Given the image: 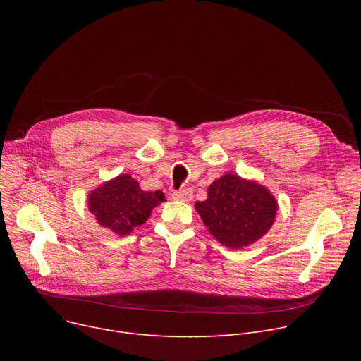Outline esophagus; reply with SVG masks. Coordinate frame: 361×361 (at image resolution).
I'll return each instance as SVG.
<instances>
[{
  "instance_id": "obj_1",
  "label": "esophagus",
  "mask_w": 361,
  "mask_h": 361,
  "mask_svg": "<svg viewBox=\"0 0 361 361\" xmlns=\"http://www.w3.org/2000/svg\"><path fill=\"white\" fill-rule=\"evenodd\" d=\"M173 198L178 201H190L192 198V190L191 188H183L173 192Z\"/></svg>"
}]
</instances>
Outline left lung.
<instances>
[{"mask_svg":"<svg viewBox=\"0 0 361 361\" xmlns=\"http://www.w3.org/2000/svg\"><path fill=\"white\" fill-rule=\"evenodd\" d=\"M195 210L223 245L241 248L270 230L277 202L263 185L226 174L209 187L207 200L195 202Z\"/></svg>","mask_w":361,"mask_h":361,"instance_id":"left-lung-1","label":"left lung"}]
</instances>
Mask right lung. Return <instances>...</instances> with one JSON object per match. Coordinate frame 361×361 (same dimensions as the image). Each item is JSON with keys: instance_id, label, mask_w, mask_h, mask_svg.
I'll use <instances>...</instances> for the list:
<instances>
[{"instance_id": "add662e5", "label": "right lung", "mask_w": 361, "mask_h": 361, "mask_svg": "<svg viewBox=\"0 0 361 361\" xmlns=\"http://www.w3.org/2000/svg\"><path fill=\"white\" fill-rule=\"evenodd\" d=\"M164 198L161 191H142L138 181L123 174L94 190L88 197V209L99 226L126 235L145 223L151 210Z\"/></svg>"}]
</instances>
